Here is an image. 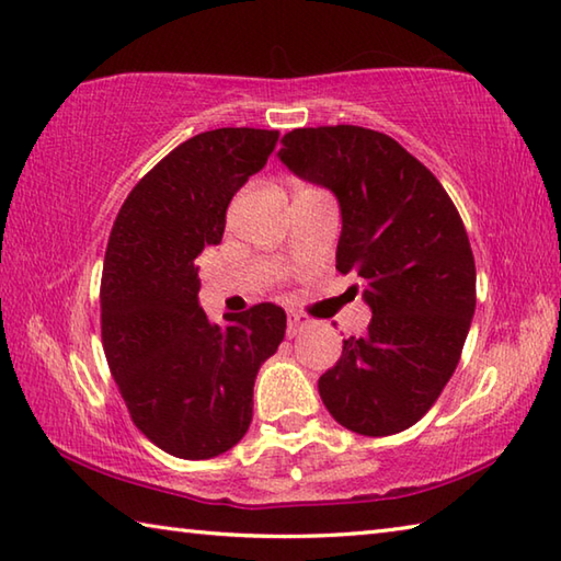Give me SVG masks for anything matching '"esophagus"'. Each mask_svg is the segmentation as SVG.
Listing matches in <instances>:
<instances>
[{"label": "esophagus", "mask_w": 561, "mask_h": 561, "mask_svg": "<svg viewBox=\"0 0 561 561\" xmlns=\"http://www.w3.org/2000/svg\"><path fill=\"white\" fill-rule=\"evenodd\" d=\"M305 327H308V320H305L302 314H298V312H288V330H285V332H288L290 340H293L295 334H300V332L305 330Z\"/></svg>", "instance_id": "34e87169"}]
</instances>
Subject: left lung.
<instances>
[{
  "label": "left lung",
  "mask_w": 561,
  "mask_h": 561,
  "mask_svg": "<svg viewBox=\"0 0 561 561\" xmlns=\"http://www.w3.org/2000/svg\"><path fill=\"white\" fill-rule=\"evenodd\" d=\"M280 163L340 203L336 271L362 278L364 336L317 380L330 415L386 437L425 415L447 386L477 308V266L445 187L390 136L340 124L283 136Z\"/></svg>",
  "instance_id": "1"
}]
</instances>
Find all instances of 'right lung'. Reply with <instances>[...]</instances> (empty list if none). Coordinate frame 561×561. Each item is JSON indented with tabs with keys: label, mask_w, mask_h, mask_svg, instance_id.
<instances>
[{
	"label": "right lung",
	"mask_w": 561,
	"mask_h": 561,
	"mask_svg": "<svg viewBox=\"0 0 561 561\" xmlns=\"http://www.w3.org/2000/svg\"><path fill=\"white\" fill-rule=\"evenodd\" d=\"M276 141L278 131L247 126L197 134L141 178L114 221L100 290L104 356L134 425L178 459L219 457L247 435L253 380L285 336L273 302L209 322L195 266Z\"/></svg>",
	"instance_id": "add662e5"
}]
</instances>
